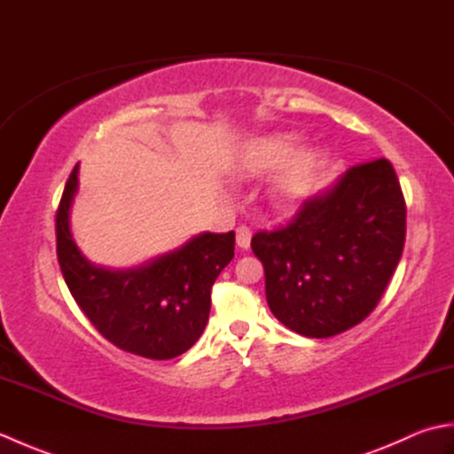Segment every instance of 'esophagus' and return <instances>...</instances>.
<instances>
[{"label": "esophagus", "mask_w": 454, "mask_h": 454, "mask_svg": "<svg viewBox=\"0 0 454 454\" xmlns=\"http://www.w3.org/2000/svg\"><path fill=\"white\" fill-rule=\"evenodd\" d=\"M236 244L242 249H249V244H252V230L247 226H239L236 230Z\"/></svg>", "instance_id": "34e87169"}]
</instances>
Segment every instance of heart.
<instances>
[{"instance_id":"b5f03b06","label":"heart","mask_w":454,"mask_h":454,"mask_svg":"<svg viewBox=\"0 0 454 454\" xmlns=\"http://www.w3.org/2000/svg\"><path fill=\"white\" fill-rule=\"evenodd\" d=\"M298 137L291 132H273L252 140L239 153L238 168L247 176H263L278 169L275 200L283 207H294L310 195L325 166L322 150H302L298 154Z\"/></svg>"}]
</instances>
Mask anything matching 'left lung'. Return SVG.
Segmentation results:
<instances>
[{"instance_id": "1", "label": "left lung", "mask_w": 454, "mask_h": 454, "mask_svg": "<svg viewBox=\"0 0 454 454\" xmlns=\"http://www.w3.org/2000/svg\"><path fill=\"white\" fill-rule=\"evenodd\" d=\"M406 202L392 163L347 169L286 226L252 238L271 312L288 330L332 337L363 322L396 271Z\"/></svg>"}]
</instances>
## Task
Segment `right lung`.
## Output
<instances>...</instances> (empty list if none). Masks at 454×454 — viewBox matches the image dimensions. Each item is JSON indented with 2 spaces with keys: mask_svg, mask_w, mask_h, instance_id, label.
<instances>
[{
  "mask_svg": "<svg viewBox=\"0 0 454 454\" xmlns=\"http://www.w3.org/2000/svg\"><path fill=\"white\" fill-rule=\"evenodd\" d=\"M80 163L70 173L56 212V252L74 301L119 349L166 361L191 349L205 332L210 291L234 257L236 234L202 232L138 267L109 269L85 257L70 228L80 187Z\"/></svg>",
  "mask_w": 454,
  "mask_h": 454,
  "instance_id": "right-lung-1",
  "label": "right lung"
}]
</instances>
